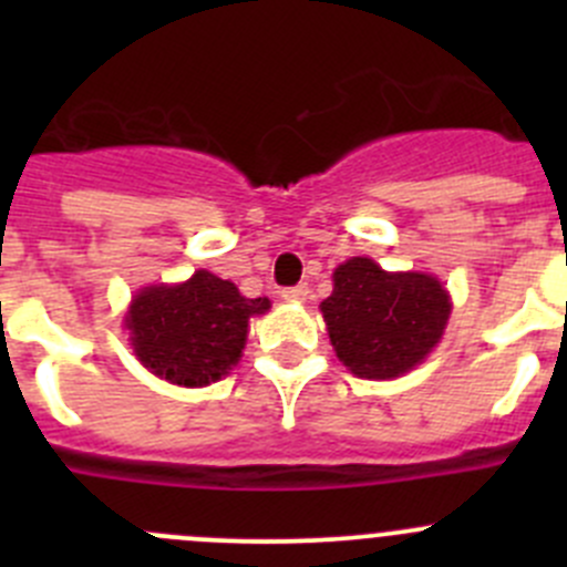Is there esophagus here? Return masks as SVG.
Returning <instances> with one entry per match:
<instances>
[{
  "mask_svg": "<svg viewBox=\"0 0 567 567\" xmlns=\"http://www.w3.org/2000/svg\"><path fill=\"white\" fill-rule=\"evenodd\" d=\"M307 293H310V288H307V285H293V288H285V290H282V299H288V301H305Z\"/></svg>",
  "mask_w": 567,
  "mask_h": 567,
  "instance_id": "34e87169",
  "label": "esophagus"
}]
</instances>
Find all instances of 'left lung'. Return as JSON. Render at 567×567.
I'll list each match as a JSON object with an SVG mask.
<instances>
[{
    "label": "left lung",
    "mask_w": 567,
    "mask_h": 567,
    "mask_svg": "<svg viewBox=\"0 0 567 567\" xmlns=\"http://www.w3.org/2000/svg\"><path fill=\"white\" fill-rule=\"evenodd\" d=\"M450 293L431 274L384 271L370 257H351L334 271V290L320 301L340 362L359 379H398L442 340Z\"/></svg>",
    "instance_id": "8db88e82"
}]
</instances>
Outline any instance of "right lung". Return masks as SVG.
Instances as JSON below:
<instances>
[{"label": "right lung", "instance_id": "obj_1", "mask_svg": "<svg viewBox=\"0 0 567 567\" xmlns=\"http://www.w3.org/2000/svg\"><path fill=\"white\" fill-rule=\"evenodd\" d=\"M268 307V299H247L230 279L199 268L181 285L142 288L125 329L136 359L153 375L177 386H208L238 364L249 318Z\"/></svg>", "mask_w": 567, "mask_h": 567}]
</instances>
